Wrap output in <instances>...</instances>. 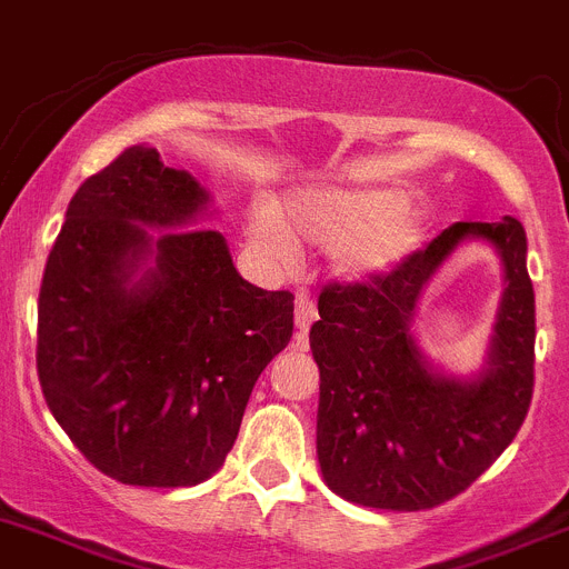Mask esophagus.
<instances>
[{
	"label": "esophagus",
	"mask_w": 569,
	"mask_h": 569,
	"mask_svg": "<svg viewBox=\"0 0 569 569\" xmlns=\"http://www.w3.org/2000/svg\"><path fill=\"white\" fill-rule=\"evenodd\" d=\"M317 320V309L306 295H297V309H295V326L300 331V342H306V335H309L311 322Z\"/></svg>",
	"instance_id": "1"
}]
</instances>
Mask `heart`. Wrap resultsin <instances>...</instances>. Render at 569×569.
I'll use <instances>...</instances> for the list:
<instances>
[{"label":"heart","mask_w":569,"mask_h":569,"mask_svg":"<svg viewBox=\"0 0 569 569\" xmlns=\"http://www.w3.org/2000/svg\"><path fill=\"white\" fill-rule=\"evenodd\" d=\"M428 212L402 187H303L274 203H258L249 240L263 258L291 263L297 238L331 247V266L346 280L391 272L422 240Z\"/></svg>","instance_id":"obj_1"}]
</instances>
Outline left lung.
<instances>
[{
	"mask_svg": "<svg viewBox=\"0 0 569 569\" xmlns=\"http://www.w3.org/2000/svg\"><path fill=\"white\" fill-rule=\"evenodd\" d=\"M468 239L495 247L506 291L483 368L459 378L423 355L412 322L423 289ZM317 309V462L337 496L377 510L437 508L513 442L533 397L536 348L527 234L516 218L453 223L391 274L322 289Z\"/></svg>",
	"mask_w": 569,
	"mask_h": 569,
	"instance_id": "left-lung-1",
	"label": "left lung"
}]
</instances>
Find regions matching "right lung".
Returning <instances> with one entry per match:
<instances>
[{
  "label": "right lung",
  "instance_id": "add662e5",
  "mask_svg": "<svg viewBox=\"0 0 569 569\" xmlns=\"http://www.w3.org/2000/svg\"><path fill=\"white\" fill-rule=\"evenodd\" d=\"M209 189L138 144L70 201L39 291L50 413L101 473L192 488L232 450L249 393L295 329V295L238 274L201 229Z\"/></svg>",
  "mask_w": 569,
  "mask_h": 569
}]
</instances>
